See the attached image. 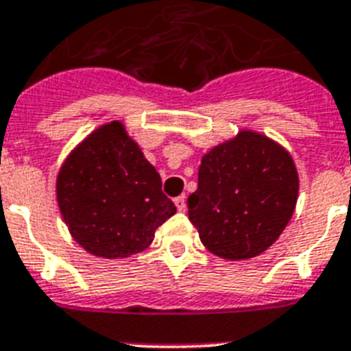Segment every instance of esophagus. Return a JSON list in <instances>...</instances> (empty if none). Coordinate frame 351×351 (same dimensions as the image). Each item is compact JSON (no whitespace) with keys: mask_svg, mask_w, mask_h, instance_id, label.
Wrapping results in <instances>:
<instances>
[{"mask_svg":"<svg viewBox=\"0 0 351 351\" xmlns=\"http://www.w3.org/2000/svg\"><path fill=\"white\" fill-rule=\"evenodd\" d=\"M173 203H176V206H178V210H186V199H184V195H179V197H176L173 199Z\"/></svg>","mask_w":351,"mask_h":351,"instance_id":"esophagus-1","label":"esophagus"}]
</instances>
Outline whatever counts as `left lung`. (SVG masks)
<instances>
[{
    "instance_id": "1",
    "label": "left lung",
    "mask_w": 351,
    "mask_h": 351,
    "mask_svg": "<svg viewBox=\"0 0 351 351\" xmlns=\"http://www.w3.org/2000/svg\"><path fill=\"white\" fill-rule=\"evenodd\" d=\"M297 197L298 173L289 152L262 133L241 130L201 157L189 218L213 254L247 260L278 240Z\"/></svg>"
}]
</instances>
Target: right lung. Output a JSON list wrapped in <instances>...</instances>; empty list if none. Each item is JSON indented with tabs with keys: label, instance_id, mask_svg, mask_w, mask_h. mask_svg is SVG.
<instances>
[{
	"label": "right lung",
	"instance_id": "add662e5",
	"mask_svg": "<svg viewBox=\"0 0 351 351\" xmlns=\"http://www.w3.org/2000/svg\"><path fill=\"white\" fill-rule=\"evenodd\" d=\"M161 176L121 121L89 133L56 178V201L78 245L95 256L126 258L150 247L176 214Z\"/></svg>",
	"mask_w": 351,
	"mask_h": 351
}]
</instances>
